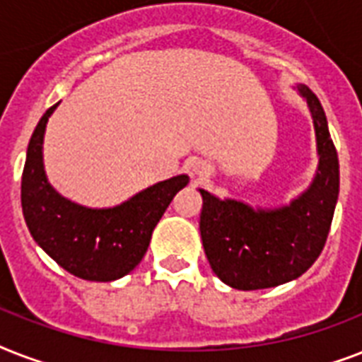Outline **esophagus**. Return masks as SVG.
Listing matches in <instances>:
<instances>
[{"mask_svg": "<svg viewBox=\"0 0 362 362\" xmlns=\"http://www.w3.org/2000/svg\"><path fill=\"white\" fill-rule=\"evenodd\" d=\"M195 173H197V175H203V170H201V167H197V169H195Z\"/></svg>", "mask_w": 362, "mask_h": 362, "instance_id": "1", "label": "esophagus"}]
</instances>
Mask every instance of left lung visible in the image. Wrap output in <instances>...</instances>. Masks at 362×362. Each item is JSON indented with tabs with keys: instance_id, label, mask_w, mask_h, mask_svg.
I'll use <instances>...</instances> for the list:
<instances>
[{
	"instance_id": "obj_1",
	"label": "left lung",
	"mask_w": 362,
	"mask_h": 362,
	"mask_svg": "<svg viewBox=\"0 0 362 362\" xmlns=\"http://www.w3.org/2000/svg\"><path fill=\"white\" fill-rule=\"evenodd\" d=\"M297 90L312 112L320 156L308 189L280 209H252L199 189L206 259L223 284L242 291L280 286L304 274L320 257L331 229L340 189L338 153L320 99L304 84Z\"/></svg>"
}]
</instances>
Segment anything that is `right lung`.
<instances>
[{
	"instance_id": "right-lung-1",
	"label": "right lung",
	"mask_w": 362,
	"mask_h": 362,
	"mask_svg": "<svg viewBox=\"0 0 362 362\" xmlns=\"http://www.w3.org/2000/svg\"><path fill=\"white\" fill-rule=\"evenodd\" d=\"M58 103L42 115L28 144L22 173V212L33 240L76 278L112 281L141 263L153 227L173 197L187 186L178 175L142 189L112 209H88L62 197L47 180L42 139Z\"/></svg>"
}]
</instances>
